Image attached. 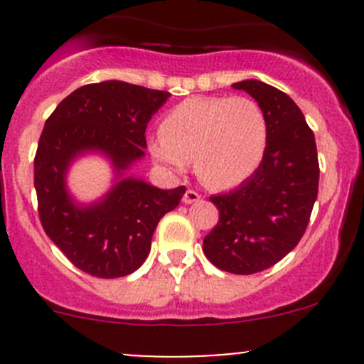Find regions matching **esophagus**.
I'll list each match as a JSON object with an SVG mask.
<instances>
[{"mask_svg": "<svg viewBox=\"0 0 364 364\" xmlns=\"http://www.w3.org/2000/svg\"><path fill=\"white\" fill-rule=\"evenodd\" d=\"M200 200V193L196 192V190H186L185 196H183V203L185 204H193L199 203Z\"/></svg>", "mask_w": 364, "mask_h": 364, "instance_id": "esophagus-1", "label": "esophagus"}]
</instances>
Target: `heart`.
<instances>
[{"label": "heart", "instance_id": "1", "mask_svg": "<svg viewBox=\"0 0 364 364\" xmlns=\"http://www.w3.org/2000/svg\"><path fill=\"white\" fill-rule=\"evenodd\" d=\"M269 139L266 112L247 97H192L160 121L149 149L156 161L196 174L209 188H232L262 164Z\"/></svg>", "mask_w": 364, "mask_h": 364}]
</instances>
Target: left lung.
<instances>
[{
	"mask_svg": "<svg viewBox=\"0 0 364 364\" xmlns=\"http://www.w3.org/2000/svg\"><path fill=\"white\" fill-rule=\"evenodd\" d=\"M262 107L269 139L262 164L229 193L209 197L220 218L205 234L209 262L234 274L274 266L303 237L318 192L317 144L291 97L260 80L232 84Z\"/></svg>",
	"mask_w": 364,
	"mask_h": 364,
	"instance_id": "obj_1",
	"label": "left lung"
}]
</instances>
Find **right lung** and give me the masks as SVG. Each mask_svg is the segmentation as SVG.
Here are the masks:
<instances>
[{"label": "right lung", "mask_w": 364, "mask_h": 364, "mask_svg": "<svg viewBox=\"0 0 364 364\" xmlns=\"http://www.w3.org/2000/svg\"><path fill=\"white\" fill-rule=\"evenodd\" d=\"M168 97V91L105 80L70 93L47 117L35 155L38 218L70 262L91 277L119 278L139 269L160 218L179 204L186 188L160 190L121 179L102 203L77 208L65 188L68 164L79 153L98 149L121 174L144 155L146 127Z\"/></svg>", "instance_id": "right-lung-1"}]
</instances>
